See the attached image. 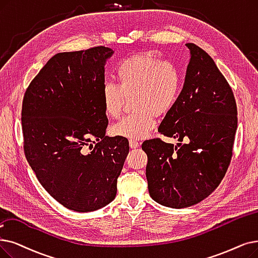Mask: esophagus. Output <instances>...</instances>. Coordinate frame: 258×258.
Wrapping results in <instances>:
<instances>
[{"label":"esophagus","instance_id":"esophagus-1","mask_svg":"<svg viewBox=\"0 0 258 258\" xmlns=\"http://www.w3.org/2000/svg\"><path fill=\"white\" fill-rule=\"evenodd\" d=\"M139 147V142L135 140H130V148L131 149H137Z\"/></svg>","mask_w":258,"mask_h":258}]
</instances>
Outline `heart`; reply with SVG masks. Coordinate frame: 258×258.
<instances>
[{"instance_id":"obj_1","label":"heart","mask_w":258,"mask_h":258,"mask_svg":"<svg viewBox=\"0 0 258 258\" xmlns=\"http://www.w3.org/2000/svg\"><path fill=\"white\" fill-rule=\"evenodd\" d=\"M117 83L106 82L101 99L108 118H118L131 97L132 113L110 128L111 135L141 139L155 127V117L169 114L177 102L181 78L177 67L151 51L133 54L116 67Z\"/></svg>"}]
</instances>
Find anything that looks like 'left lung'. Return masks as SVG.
I'll return each mask as SVG.
<instances>
[{
    "instance_id": "obj_1",
    "label": "left lung",
    "mask_w": 258,
    "mask_h": 258,
    "mask_svg": "<svg viewBox=\"0 0 258 258\" xmlns=\"http://www.w3.org/2000/svg\"><path fill=\"white\" fill-rule=\"evenodd\" d=\"M185 45L191 59L183 88L158 128L180 143L175 147L154 138L141 147L148 155L151 197L175 209L200 203L219 185L231 162L237 128L236 102L226 78L204 49L193 43Z\"/></svg>"
}]
</instances>
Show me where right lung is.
I'll return each mask as SVG.
<instances>
[{"label":"right lung","instance_id":"add662e5","mask_svg":"<svg viewBox=\"0 0 258 258\" xmlns=\"http://www.w3.org/2000/svg\"><path fill=\"white\" fill-rule=\"evenodd\" d=\"M113 49L96 46L54 54L33 78L22 104L26 159L63 207L92 212L113 201L128 154L124 137L105 136L101 99Z\"/></svg>","mask_w":258,"mask_h":258}]
</instances>
